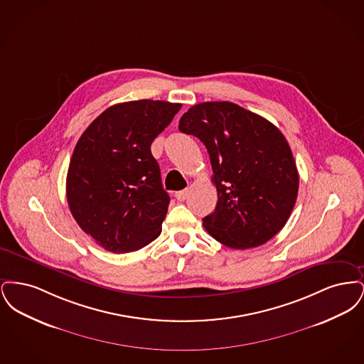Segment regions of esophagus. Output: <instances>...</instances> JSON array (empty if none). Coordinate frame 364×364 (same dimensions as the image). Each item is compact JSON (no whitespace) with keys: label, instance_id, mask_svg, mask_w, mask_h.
I'll list each match as a JSON object with an SVG mask.
<instances>
[{"label":"esophagus","instance_id":"obj_1","mask_svg":"<svg viewBox=\"0 0 364 364\" xmlns=\"http://www.w3.org/2000/svg\"><path fill=\"white\" fill-rule=\"evenodd\" d=\"M187 195H188V190L178 191V192H176V199L178 202H183V200H186Z\"/></svg>","mask_w":364,"mask_h":364}]
</instances>
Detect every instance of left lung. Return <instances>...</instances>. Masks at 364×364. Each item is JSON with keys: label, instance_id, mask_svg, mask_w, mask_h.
Wrapping results in <instances>:
<instances>
[{"label": "left lung", "instance_id": "8db88e82", "mask_svg": "<svg viewBox=\"0 0 364 364\" xmlns=\"http://www.w3.org/2000/svg\"><path fill=\"white\" fill-rule=\"evenodd\" d=\"M178 129L208 149L218 202L203 218L217 242L235 250L274 237L294 210L299 173L274 124L232 102H203L184 113Z\"/></svg>", "mask_w": 364, "mask_h": 364}]
</instances>
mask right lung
Wrapping results in <instances>:
<instances>
[{"instance_id":"obj_1","label":"right lung","mask_w":364,"mask_h":364,"mask_svg":"<svg viewBox=\"0 0 364 364\" xmlns=\"http://www.w3.org/2000/svg\"><path fill=\"white\" fill-rule=\"evenodd\" d=\"M180 107L151 100L113 105L77 140L68 205L77 225L106 251H136L159 236L171 199L150 147Z\"/></svg>"}]
</instances>
